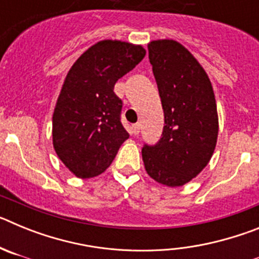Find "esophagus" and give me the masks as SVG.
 <instances>
[{
    "label": "esophagus",
    "mask_w": 259,
    "mask_h": 259,
    "mask_svg": "<svg viewBox=\"0 0 259 259\" xmlns=\"http://www.w3.org/2000/svg\"><path fill=\"white\" fill-rule=\"evenodd\" d=\"M140 130H141L140 123H136V124L132 125V134H134V135H139Z\"/></svg>",
    "instance_id": "esophagus-1"
}]
</instances>
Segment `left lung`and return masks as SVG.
<instances>
[{"label": "left lung", "instance_id": "left-lung-1", "mask_svg": "<svg viewBox=\"0 0 259 259\" xmlns=\"http://www.w3.org/2000/svg\"><path fill=\"white\" fill-rule=\"evenodd\" d=\"M149 61L164 114L161 140L144 145L148 175L167 187L191 182L206 167L218 139V113L202 66L175 40L148 44Z\"/></svg>", "mask_w": 259, "mask_h": 259}]
</instances>
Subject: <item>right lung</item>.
Masks as SVG:
<instances>
[{
	"instance_id": "right-lung-1",
	"label": "right lung",
	"mask_w": 259,
	"mask_h": 259,
	"mask_svg": "<svg viewBox=\"0 0 259 259\" xmlns=\"http://www.w3.org/2000/svg\"><path fill=\"white\" fill-rule=\"evenodd\" d=\"M141 45L102 40L81 54L68 71L53 113V146L71 172L95 178L114 161L130 135L120 122L118 79L145 57Z\"/></svg>"
}]
</instances>
